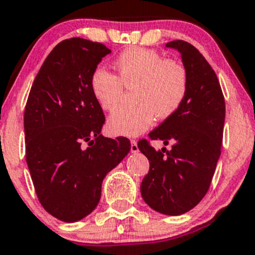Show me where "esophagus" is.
<instances>
[{"label": "esophagus", "mask_w": 255, "mask_h": 255, "mask_svg": "<svg viewBox=\"0 0 255 255\" xmlns=\"http://www.w3.org/2000/svg\"><path fill=\"white\" fill-rule=\"evenodd\" d=\"M131 143V147H130V151L132 152V153H136V152H138V146H137V141L136 140H131L130 141Z\"/></svg>", "instance_id": "obj_1"}]
</instances>
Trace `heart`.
<instances>
[{
	"label": "heart",
	"mask_w": 255,
	"mask_h": 255,
	"mask_svg": "<svg viewBox=\"0 0 255 255\" xmlns=\"http://www.w3.org/2000/svg\"><path fill=\"white\" fill-rule=\"evenodd\" d=\"M115 75L107 70L93 71L89 87L103 110L117 109L125 87L133 88L135 107L122 108L108 118L113 135L137 136L153 125L156 117L164 120L174 115L184 102L189 87L188 71L180 62L167 60L156 50L132 46L113 62Z\"/></svg>",
	"instance_id": "heart-1"
}]
</instances>
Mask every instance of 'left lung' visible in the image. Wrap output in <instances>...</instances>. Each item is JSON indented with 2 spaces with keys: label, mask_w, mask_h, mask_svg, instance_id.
<instances>
[{
  "label": "left lung",
  "mask_w": 255,
  "mask_h": 255,
  "mask_svg": "<svg viewBox=\"0 0 255 255\" xmlns=\"http://www.w3.org/2000/svg\"><path fill=\"white\" fill-rule=\"evenodd\" d=\"M180 52L188 71V93L182 107L148 133L151 140L173 142L156 151L145 138L138 149L148 158L149 170L141 195L154 211L177 216L195 207L211 184L221 154L225 98L217 76L199 50L184 40L166 44Z\"/></svg>",
  "instance_id": "1"
}]
</instances>
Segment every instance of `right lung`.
I'll use <instances>...</instances> for the list:
<instances>
[{
    "mask_svg": "<svg viewBox=\"0 0 255 255\" xmlns=\"http://www.w3.org/2000/svg\"><path fill=\"white\" fill-rule=\"evenodd\" d=\"M110 52L82 38L62 40L39 70L25 106V158L36 196L65 222L96 209L104 177L130 151L127 137L101 133L106 118L89 87L92 73Z\"/></svg>",
    "mask_w": 255,
    "mask_h": 255,
    "instance_id": "1",
    "label": "right lung"
}]
</instances>
